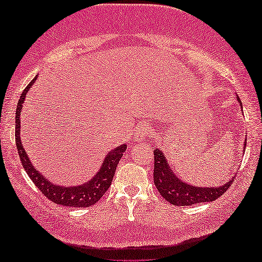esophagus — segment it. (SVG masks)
I'll list each match as a JSON object with an SVG mask.
<instances>
[{
	"mask_svg": "<svg viewBox=\"0 0 262 262\" xmlns=\"http://www.w3.org/2000/svg\"><path fill=\"white\" fill-rule=\"evenodd\" d=\"M152 136V128L148 124H144V126L140 127V129H138V133H136V140L142 141L144 139H150Z\"/></svg>",
	"mask_w": 262,
	"mask_h": 262,
	"instance_id": "obj_1",
	"label": "esophagus"
}]
</instances>
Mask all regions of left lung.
Instances as JSON below:
<instances>
[{
	"mask_svg": "<svg viewBox=\"0 0 262 262\" xmlns=\"http://www.w3.org/2000/svg\"><path fill=\"white\" fill-rule=\"evenodd\" d=\"M236 98L239 103H242L239 97ZM154 183L165 201L177 206H190L197 203L215 201L226 192L234 180L233 177L219 188H198L184 183L173 175L160 149L154 150Z\"/></svg>",
	"mask_w": 262,
	"mask_h": 262,
	"instance_id": "obj_1",
	"label": "left lung"
}]
</instances>
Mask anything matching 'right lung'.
Masks as SVG:
<instances>
[{
  "label": "right lung",
  "mask_w": 262,
  "mask_h": 262,
  "mask_svg": "<svg viewBox=\"0 0 262 262\" xmlns=\"http://www.w3.org/2000/svg\"><path fill=\"white\" fill-rule=\"evenodd\" d=\"M36 78L24 89L22 95H20L17 110H16V119H15V140L16 146H17L19 160L22 162L23 168L26 169V172L31 178L35 185L40 190V192L45 197L49 198L50 201L56 203L58 205L63 206H73V207H89L94 205L99 199H100L112 184L113 176L115 175V170L118 167L119 161L121 160L124 150L127 149L126 144H122L114 150L107 154L105 161H103L102 167L100 168L97 175L92 180L87 182V183L79 185V186H59L52 184L49 182L44 176L37 171L35 167H32L30 160L28 159L27 152L24 151L22 142L19 138V127H20V112H22L23 102L26 99L27 92L30 90V86L34 84Z\"/></svg>",
  "instance_id": "obj_1"
}]
</instances>
